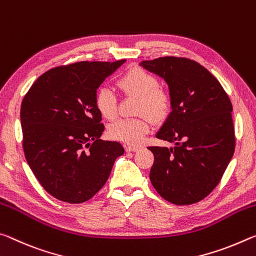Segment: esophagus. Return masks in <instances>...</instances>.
Masks as SVG:
<instances>
[{
	"label": "esophagus",
	"mask_w": 256,
	"mask_h": 256,
	"mask_svg": "<svg viewBox=\"0 0 256 256\" xmlns=\"http://www.w3.org/2000/svg\"><path fill=\"white\" fill-rule=\"evenodd\" d=\"M140 148V146H136V145H127L126 146V150L127 152H136Z\"/></svg>",
	"instance_id": "obj_1"
}]
</instances>
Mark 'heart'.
Returning <instances> with one entry per match:
<instances>
[{
	"label": "heart",
	"mask_w": 256,
	"mask_h": 256,
	"mask_svg": "<svg viewBox=\"0 0 256 256\" xmlns=\"http://www.w3.org/2000/svg\"><path fill=\"white\" fill-rule=\"evenodd\" d=\"M158 78L142 68H132L116 82V86L124 94L137 98L136 118L121 119L110 124L108 136L129 145H138L143 142L150 130V119L154 122L164 120L171 110V96L166 90L158 87ZM96 110L106 120L116 116V98L111 90H100L95 94ZM146 115L148 116H146Z\"/></svg>",
	"instance_id": "heart-1"
}]
</instances>
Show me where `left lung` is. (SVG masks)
<instances>
[{"label": "left lung", "mask_w": 256, "mask_h": 256, "mask_svg": "<svg viewBox=\"0 0 256 256\" xmlns=\"http://www.w3.org/2000/svg\"><path fill=\"white\" fill-rule=\"evenodd\" d=\"M169 86L172 111L156 134L174 148L150 146V179L168 202L190 205L214 190L234 156L232 104L224 87L198 62L163 56L140 62Z\"/></svg>", "instance_id": "obj_1"}]
</instances>
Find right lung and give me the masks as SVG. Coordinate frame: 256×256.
Listing matches in <instances>:
<instances>
[{
  "mask_svg": "<svg viewBox=\"0 0 256 256\" xmlns=\"http://www.w3.org/2000/svg\"><path fill=\"white\" fill-rule=\"evenodd\" d=\"M124 61L56 66L37 78L22 100L24 156L42 187L62 202L93 198L124 152L118 142L100 140L104 124L94 104L100 84Z\"/></svg>",
  "mask_w": 256,
  "mask_h": 256,
  "instance_id": "add662e5",
  "label": "right lung"
}]
</instances>
